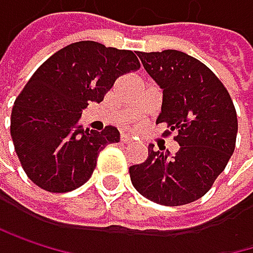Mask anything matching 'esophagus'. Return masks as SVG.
Masks as SVG:
<instances>
[{
    "mask_svg": "<svg viewBox=\"0 0 253 253\" xmlns=\"http://www.w3.org/2000/svg\"><path fill=\"white\" fill-rule=\"evenodd\" d=\"M120 141H121L123 144H129V142H130L132 139H130V136H129V135H121Z\"/></svg>",
    "mask_w": 253,
    "mask_h": 253,
    "instance_id": "34e87169",
    "label": "esophagus"
}]
</instances>
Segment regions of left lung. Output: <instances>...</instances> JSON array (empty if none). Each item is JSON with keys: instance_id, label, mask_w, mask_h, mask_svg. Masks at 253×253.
I'll return each instance as SVG.
<instances>
[{"instance_id": "8db88e82", "label": "left lung", "mask_w": 253, "mask_h": 253, "mask_svg": "<svg viewBox=\"0 0 253 253\" xmlns=\"http://www.w3.org/2000/svg\"><path fill=\"white\" fill-rule=\"evenodd\" d=\"M147 73L164 89L157 123L175 132V154L148 147V157L129 168L133 187L162 206H184L204 196L236 148L237 112L220 79L184 52H138Z\"/></svg>"}]
</instances>
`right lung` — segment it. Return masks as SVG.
<instances>
[{
    "mask_svg": "<svg viewBox=\"0 0 253 253\" xmlns=\"http://www.w3.org/2000/svg\"><path fill=\"white\" fill-rule=\"evenodd\" d=\"M132 50L97 42H76L49 57L16 97L10 117L14 151L28 178L52 193H64L91 177L99 153L120 141L79 123L88 102H102L115 79L138 70Z\"/></svg>",
    "mask_w": 253,
    "mask_h": 253,
    "instance_id": "right-lung-1",
    "label": "right lung"
}]
</instances>
